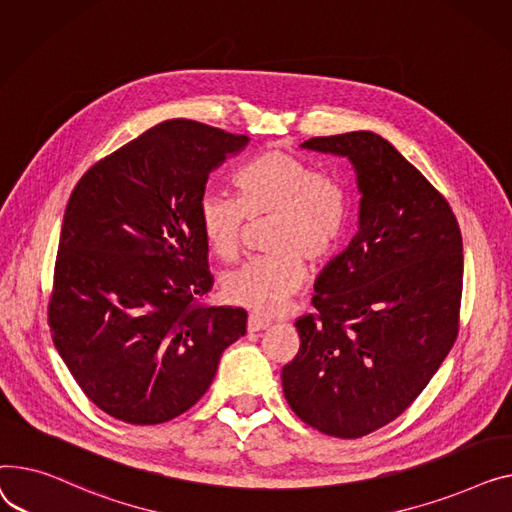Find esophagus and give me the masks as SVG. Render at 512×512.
<instances>
[{
  "instance_id": "34e87169",
  "label": "esophagus",
  "mask_w": 512,
  "mask_h": 512,
  "mask_svg": "<svg viewBox=\"0 0 512 512\" xmlns=\"http://www.w3.org/2000/svg\"><path fill=\"white\" fill-rule=\"evenodd\" d=\"M270 324H273V320L266 318V316H260V314H250V318H248V330H250V333H258V330H264Z\"/></svg>"
}]
</instances>
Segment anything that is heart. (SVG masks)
Here are the masks:
<instances>
[{"label": "heart", "instance_id": "1", "mask_svg": "<svg viewBox=\"0 0 512 512\" xmlns=\"http://www.w3.org/2000/svg\"><path fill=\"white\" fill-rule=\"evenodd\" d=\"M237 198L206 192L198 206L200 231L221 260L244 252L250 221L273 219L266 235L270 254L260 256L223 281L233 304L277 312L308 279L306 260L320 264L341 244L349 219V196L337 179L283 150H266L235 175Z\"/></svg>", "mask_w": 512, "mask_h": 512}]
</instances>
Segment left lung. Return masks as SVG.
<instances>
[{
    "instance_id": "left-lung-1",
    "label": "left lung",
    "mask_w": 512,
    "mask_h": 512,
    "mask_svg": "<svg viewBox=\"0 0 512 512\" xmlns=\"http://www.w3.org/2000/svg\"><path fill=\"white\" fill-rule=\"evenodd\" d=\"M302 148L349 159L359 229L314 285L316 314L295 320L283 372L295 415L335 438L397 419L428 386L459 333L463 239L444 196L374 132L318 136Z\"/></svg>"
}]
</instances>
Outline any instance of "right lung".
<instances>
[{
    "label": "right lung",
    "instance_id": "add662e5",
    "mask_svg": "<svg viewBox=\"0 0 512 512\" xmlns=\"http://www.w3.org/2000/svg\"><path fill=\"white\" fill-rule=\"evenodd\" d=\"M250 142L169 119L90 167L66 206L49 328L82 393L126 424L182 415L246 335L213 287L198 206L208 173Z\"/></svg>",
    "mask_w": 512,
    "mask_h": 512
}]
</instances>
